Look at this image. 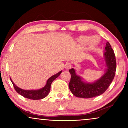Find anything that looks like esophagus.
<instances>
[{
  "label": "esophagus",
  "mask_w": 128,
  "mask_h": 128,
  "mask_svg": "<svg viewBox=\"0 0 128 128\" xmlns=\"http://www.w3.org/2000/svg\"><path fill=\"white\" fill-rule=\"evenodd\" d=\"M72 67V62H67L65 64V68L66 69H69Z\"/></svg>",
  "instance_id": "esophagus-1"
}]
</instances>
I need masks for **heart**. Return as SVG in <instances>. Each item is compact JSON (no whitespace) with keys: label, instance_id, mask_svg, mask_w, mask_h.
Instances as JSON below:
<instances>
[{"label":"heart","instance_id":"obj_1","mask_svg":"<svg viewBox=\"0 0 128 128\" xmlns=\"http://www.w3.org/2000/svg\"><path fill=\"white\" fill-rule=\"evenodd\" d=\"M90 40V42H92V45L96 44L99 42L98 38L96 36H94V37L90 39V37L88 36H82L79 38V42H80L82 44H86L88 43V42Z\"/></svg>","mask_w":128,"mask_h":128}]
</instances>
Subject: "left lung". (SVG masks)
<instances>
[{
  "instance_id": "obj_1",
  "label": "left lung",
  "mask_w": 128,
  "mask_h": 128,
  "mask_svg": "<svg viewBox=\"0 0 128 128\" xmlns=\"http://www.w3.org/2000/svg\"><path fill=\"white\" fill-rule=\"evenodd\" d=\"M105 50L104 55L106 70L104 75L96 81L92 83L85 82L80 76L76 74L74 68L69 70L71 79L68 86L74 96L82 98H94L102 94L109 87L116 74V60L114 50L109 42H106Z\"/></svg>"
}]
</instances>
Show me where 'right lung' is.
Instances as JSON below:
<instances>
[{"mask_svg": "<svg viewBox=\"0 0 128 128\" xmlns=\"http://www.w3.org/2000/svg\"><path fill=\"white\" fill-rule=\"evenodd\" d=\"M61 72H62V71H60V72L49 78L47 80L46 86L42 88L37 90H25L20 88L18 87L14 84V83L13 82L11 78H10V79H11V81L12 82L13 86H14V89L16 90V92H18V94H20V95H22V96L29 99L39 100L43 99L49 94L50 90L51 84L56 78H58L60 75Z\"/></svg>", "mask_w": 128, "mask_h": 128, "instance_id": "add662e5", "label": "right lung"}]
</instances>
